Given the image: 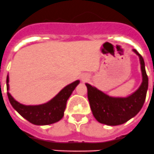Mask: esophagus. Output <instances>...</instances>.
<instances>
[{
  "mask_svg": "<svg viewBox=\"0 0 154 154\" xmlns=\"http://www.w3.org/2000/svg\"><path fill=\"white\" fill-rule=\"evenodd\" d=\"M84 80H86L87 79V77H85V78H83Z\"/></svg>",
  "mask_w": 154,
  "mask_h": 154,
  "instance_id": "obj_1",
  "label": "esophagus"
}]
</instances>
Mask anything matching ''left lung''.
<instances>
[{"instance_id": "left-lung-1", "label": "left lung", "mask_w": 154, "mask_h": 154, "mask_svg": "<svg viewBox=\"0 0 154 154\" xmlns=\"http://www.w3.org/2000/svg\"><path fill=\"white\" fill-rule=\"evenodd\" d=\"M140 58L142 83L138 89L127 97H112L85 83L88 99L94 117L103 124L108 126L121 125L134 117L142 109L148 89V77L143 57L136 49H133Z\"/></svg>"}]
</instances>
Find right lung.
<instances>
[{
  "label": "right lung",
  "mask_w": 154,
  "mask_h": 154,
  "mask_svg": "<svg viewBox=\"0 0 154 154\" xmlns=\"http://www.w3.org/2000/svg\"><path fill=\"white\" fill-rule=\"evenodd\" d=\"M9 76H7V93L13 108L20 115L32 124L38 126L49 125L58 122L64 116L66 103L75 87L79 84V80L66 85L50 101L36 106H26L16 101L11 96L9 90Z\"/></svg>",
  "instance_id": "add662e5"
}]
</instances>
